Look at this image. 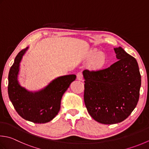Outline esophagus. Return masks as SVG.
Wrapping results in <instances>:
<instances>
[{"mask_svg":"<svg viewBox=\"0 0 149 149\" xmlns=\"http://www.w3.org/2000/svg\"><path fill=\"white\" fill-rule=\"evenodd\" d=\"M83 78V73L81 72H79L77 74V79L79 81H82Z\"/></svg>","mask_w":149,"mask_h":149,"instance_id":"obj_1","label":"esophagus"}]
</instances>
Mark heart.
I'll list each match as a JSON object with an SVG mask.
<instances>
[{"instance_id":"obj_1","label":"heart","mask_w":149,"mask_h":149,"mask_svg":"<svg viewBox=\"0 0 149 149\" xmlns=\"http://www.w3.org/2000/svg\"><path fill=\"white\" fill-rule=\"evenodd\" d=\"M100 53L97 51L94 50L93 51L92 54V57H95V59L94 60V65L96 66H100L103 65L104 63V61H105V57H104V55L103 54H100Z\"/></svg>"}]
</instances>
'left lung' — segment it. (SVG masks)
Returning a JSON list of instances; mask_svg holds the SVG:
<instances>
[{
	"mask_svg": "<svg viewBox=\"0 0 149 149\" xmlns=\"http://www.w3.org/2000/svg\"><path fill=\"white\" fill-rule=\"evenodd\" d=\"M117 62L99 70H84V101L96 121L118 123L135 109L139 97L141 75L134 57L121 48H114Z\"/></svg>",
	"mask_w": 149,
	"mask_h": 149,
	"instance_id": "left-lung-1",
	"label": "left lung"
}]
</instances>
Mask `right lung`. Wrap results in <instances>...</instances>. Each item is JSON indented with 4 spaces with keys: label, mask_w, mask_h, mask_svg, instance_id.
I'll return each mask as SVG.
<instances>
[{
    "label": "right lung",
    "mask_w": 149,
    "mask_h": 149,
    "mask_svg": "<svg viewBox=\"0 0 149 149\" xmlns=\"http://www.w3.org/2000/svg\"><path fill=\"white\" fill-rule=\"evenodd\" d=\"M27 49H22L17 54L9 72V98L17 112L23 119L35 123H45L52 120L59 112L62 96L76 75L58 77L39 92L27 91L20 86L17 81L19 63Z\"/></svg>",
    "instance_id": "1"
}]
</instances>
